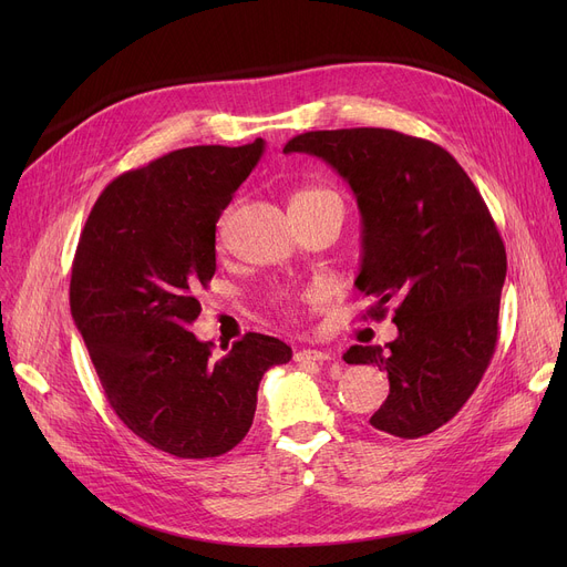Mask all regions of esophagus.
Masks as SVG:
<instances>
[{"label": "esophagus", "mask_w": 567, "mask_h": 567, "mask_svg": "<svg viewBox=\"0 0 567 567\" xmlns=\"http://www.w3.org/2000/svg\"><path fill=\"white\" fill-rule=\"evenodd\" d=\"M331 359H333V353L323 351V349H299L293 353L296 363H326Z\"/></svg>", "instance_id": "obj_1"}]
</instances>
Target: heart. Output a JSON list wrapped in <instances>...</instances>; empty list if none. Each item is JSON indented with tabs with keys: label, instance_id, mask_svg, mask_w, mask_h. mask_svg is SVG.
Wrapping results in <instances>:
<instances>
[{
	"label": "heart",
	"instance_id": "heart-1",
	"mask_svg": "<svg viewBox=\"0 0 567 567\" xmlns=\"http://www.w3.org/2000/svg\"><path fill=\"white\" fill-rule=\"evenodd\" d=\"M317 202H342V199L331 188H308V190H301L293 195L291 206H306V204H317ZM223 231H225V218L218 223V238L223 236Z\"/></svg>",
	"mask_w": 567,
	"mask_h": 567
}]
</instances>
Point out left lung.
<instances>
[{
    "label": "left lung",
    "mask_w": 567,
    "mask_h": 567,
    "mask_svg": "<svg viewBox=\"0 0 567 567\" xmlns=\"http://www.w3.org/2000/svg\"><path fill=\"white\" fill-rule=\"evenodd\" d=\"M329 163L351 186L363 216L355 278L374 296L370 317L400 336L383 347L353 344L347 363H374L391 393L370 425L419 439L466 404L498 340L501 289L508 271L503 238L462 165L443 146L391 128L310 131L285 144Z\"/></svg>",
    "instance_id": "left-lung-1"
}]
</instances>
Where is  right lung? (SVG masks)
I'll list each match as a JSON object with an SVG mask.
<instances>
[{
    "mask_svg": "<svg viewBox=\"0 0 567 567\" xmlns=\"http://www.w3.org/2000/svg\"><path fill=\"white\" fill-rule=\"evenodd\" d=\"M261 152V137L186 146L118 174L78 241L71 315L105 398L133 434L182 460L241 443L264 372L291 359L261 333L212 359L214 344L188 331L216 274V223Z\"/></svg>",
    "mask_w": 567,
    "mask_h": 567,
    "instance_id": "1",
    "label": "right lung"
}]
</instances>
